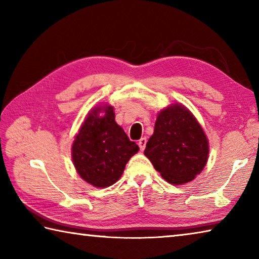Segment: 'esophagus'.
Masks as SVG:
<instances>
[{"label":"esophagus","mask_w":259,"mask_h":259,"mask_svg":"<svg viewBox=\"0 0 259 259\" xmlns=\"http://www.w3.org/2000/svg\"><path fill=\"white\" fill-rule=\"evenodd\" d=\"M146 137H143V138H140L139 140H138V145H139V148H140V151H144L145 150V147H146Z\"/></svg>","instance_id":"34e87169"}]
</instances>
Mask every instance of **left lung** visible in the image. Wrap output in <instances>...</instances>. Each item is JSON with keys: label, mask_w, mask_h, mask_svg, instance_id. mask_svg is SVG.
Wrapping results in <instances>:
<instances>
[{"label": "left lung", "mask_w": 259, "mask_h": 259, "mask_svg": "<svg viewBox=\"0 0 259 259\" xmlns=\"http://www.w3.org/2000/svg\"><path fill=\"white\" fill-rule=\"evenodd\" d=\"M144 154L166 182L182 185L207 164L209 140L190 109L175 103L157 114Z\"/></svg>", "instance_id": "obj_1"}]
</instances>
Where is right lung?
<instances>
[{"instance_id":"right-lung-1","label":"right lung","mask_w":259,"mask_h":259,"mask_svg":"<svg viewBox=\"0 0 259 259\" xmlns=\"http://www.w3.org/2000/svg\"><path fill=\"white\" fill-rule=\"evenodd\" d=\"M139 151L115 122L111 105L100 104L87 114L74 137L72 160L77 174L95 187L119 181L130 157Z\"/></svg>"}]
</instances>
